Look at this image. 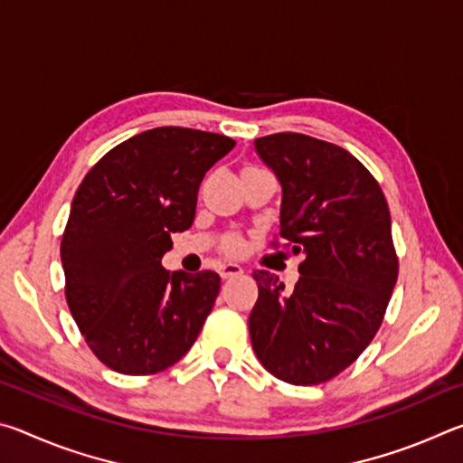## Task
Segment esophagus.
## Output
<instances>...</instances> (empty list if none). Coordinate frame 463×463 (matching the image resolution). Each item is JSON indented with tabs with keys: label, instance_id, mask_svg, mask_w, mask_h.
<instances>
[{
	"label": "esophagus",
	"instance_id": "obj_1",
	"mask_svg": "<svg viewBox=\"0 0 463 463\" xmlns=\"http://www.w3.org/2000/svg\"><path fill=\"white\" fill-rule=\"evenodd\" d=\"M218 273H221L222 279H231V278H237L242 273V268L237 263H222L221 268H218Z\"/></svg>",
	"mask_w": 463,
	"mask_h": 463
}]
</instances>
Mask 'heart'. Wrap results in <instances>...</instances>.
Returning <instances> with one entry per match:
<instances>
[{
  "mask_svg": "<svg viewBox=\"0 0 463 463\" xmlns=\"http://www.w3.org/2000/svg\"><path fill=\"white\" fill-rule=\"evenodd\" d=\"M239 249V241L237 239H229L226 241V250H231V253H234V250Z\"/></svg>",
  "mask_w": 463,
  "mask_h": 463,
  "instance_id": "b5f03b06",
  "label": "heart"
}]
</instances>
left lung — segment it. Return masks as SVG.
<instances>
[{
    "label": "left lung",
    "mask_w": 463,
    "mask_h": 463,
    "mask_svg": "<svg viewBox=\"0 0 463 463\" xmlns=\"http://www.w3.org/2000/svg\"><path fill=\"white\" fill-rule=\"evenodd\" d=\"M281 185L279 237L304 255L284 294L269 271L249 317L250 345L269 373L296 386L335 378L372 343L398 278L388 202L354 155L298 132L255 138Z\"/></svg>",
    "instance_id": "8db88e82"
}]
</instances>
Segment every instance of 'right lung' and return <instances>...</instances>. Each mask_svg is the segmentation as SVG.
Masks as SVG:
<instances>
[{"label": "right lung", "instance_id": "obj_1", "mask_svg": "<svg viewBox=\"0 0 463 463\" xmlns=\"http://www.w3.org/2000/svg\"><path fill=\"white\" fill-rule=\"evenodd\" d=\"M234 140L182 127L145 130L106 153L77 190L61 241L69 310L109 370L177 364L221 292L216 271H167L171 234L195 216L206 171Z\"/></svg>", "mask_w": 463, "mask_h": 463}]
</instances>
